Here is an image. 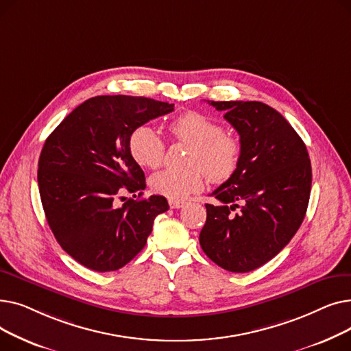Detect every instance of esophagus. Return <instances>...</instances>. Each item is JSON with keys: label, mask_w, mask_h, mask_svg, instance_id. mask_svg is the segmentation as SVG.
<instances>
[{"label": "esophagus", "mask_w": 351, "mask_h": 351, "mask_svg": "<svg viewBox=\"0 0 351 351\" xmlns=\"http://www.w3.org/2000/svg\"><path fill=\"white\" fill-rule=\"evenodd\" d=\"M169 206L172 208V209H180V208H183L185 206V202H182V200H169Z\"/></svg>", "instance_id": "obj_1"}]
</instances>
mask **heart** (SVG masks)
<instances>
[{
    "label": "heart",
    "instance_id": "b5f03b06",
    "mask_svg": "<svg viewBox=\"0 0 351 351\" xmlns=\"http://www.w3.org/2000/svg\"><path fill=\"white\" fill-rule=\"evenodd\" d=\"M169 134L179 142L192 146L188 171L166 169L151 178L155 193L180 200L204 185V173L210 182L222 183L230 179L242 159V142L226 134L222 123L191 110L168 125ZM129 152L134 160L146 169H156L165 158V143L149 125L136 126L129 136Z\"/></svg>",
    "mask_w": 351,
    "mask_h": 351
}]
</instances>
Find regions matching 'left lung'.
Returning <instances> with one entry per match:
<instances>
[{
    "label": "left lung",
    "instance_id": "left-lung-1",
    "mask_svg": "<svg viewBox=\"0 0 351 351\" xmlns=\"http://www.w3.org/2000/svg\"><path fill=\"white\" fill-rule=\"evenodd\" d=\"M236 129L242 159L212 192L199 242L217 266L246 273L263 266L299 230L308 205L311 165L306 145L271 106L257 101H208Z\"/></svg>",
    "mask_w": 351,
    "mask_h": 351
}]
</instances>
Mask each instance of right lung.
Masks as SVG:
<instances>
[{"mask_svg":"<svg viewBox=\"0 0 351 351\" xmlns=\"http://www.w3.org/2000/svg\"><path fill=\"white\" fill-rule=\"evenodd\" d=\"M173 104L143 97L86 99L47 138L38 162V186L47 222L61 247L95 271L123 267L145 247L154 220L169 209L163 196L142 195L145 173L129 152V136ZM136 197V195H134Z\"/></svg>","mask_w":351,"mask_h":351,"instance_id":"1","label":"right lung"}]
</instances>
